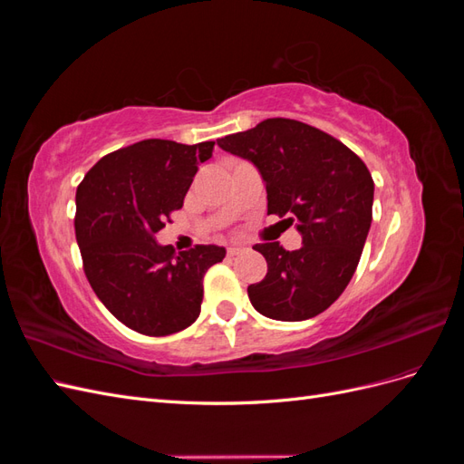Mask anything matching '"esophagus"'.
<instances>
[{
    "mask_svg": "<svg viewBox=\"0 0 464 464\" xmlns=\"http://www.w3.org/2000/svg\"><path fill=\"white\" fill-rule=\"evenodd\" d=\"M242 251H244L242 247H236V246H230V247L227 249V254H228L230 257H236V256H240V254H242Z\"/></svg>",
    "mask_w": 464,
    "mask_h": 464,
    "instance_id": "1",
    "label": "esophagus"
}]
</instances>
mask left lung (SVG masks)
Masks as SVG:
<instances>
[{
    "instance_id": "1",
    "label": "left lung",
    "mask_w": 464,
    "mask_h": 464,
    "mask_svg": "<svg viewBox=\"0 0 464 464\" xmlns=\"http://www.w3.org/2000/svg\"><path fill=\"white\" fill-rule=\"evenodd\" d=\"M217 143L257 168L266 213L302 234L296 251L278 242L254 247L266 261V275L247 286L251 304L278 321L325 312L353 278L372 227L373 179L366 164L325 131L286 118L265 120Z\"/></svg>"
}]
</instances>
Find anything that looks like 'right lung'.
I'll return each mask as SVG.
<instances>
[{"instance_id":"obj_1","label":"right lung","mask_w":464,"mask_h":464,"mask_svg":"<svg viewBox=\"0 0 464 464\" xmlns=\"http://www.w3.org/2000/svg\"><path fill=\"white\" fill-rule=\"evenodd\" d=\"M213 147L145 139L106 154L77 188L75 236L85 275L110 314L141 334L189 327L201 314L205 273L227 256L218 246L176 254L154 237L184 205Z\"/></svg>"}]
</instances>
